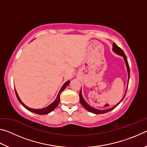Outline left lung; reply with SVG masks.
<instances>
[{
  "label": "left lung",
  "instance_id": "left-lung-1",
  "mask_svg": "<svg viewBox=\"0 0 147 147\" xmlns=\"http://www.w3.org/2000/svg\"><path fill=\"white\" fill-rule=\"evenodd\" d=\"M113 51L115 53L117 54H119V55H120V56L123 57V58L124 59V61H125V63H126V68H127V71H128V81H129V78H130V67H129V65H128V63L127 58H126V56L125 54H124V52L123 51V50H122L120 48V47H119L115 43H113ZM127 88H128V87H127ZM126 91H127V89H126ZM126 93H125V94H124V95L123 96V98H122L121 100L119 101V102L118 104H117L116 105L113 106L112 108H108V109H98L94 108L92 106H91L90 105H89V104L86 102V100H84V98H83L81 91H80V94H79L80 102V104H82V105L84 106V108L86 109L88 111H90V112L95 113V114H102V113H105L108 112V111H111L112 109L115 108L116 106H117L119 104V103H120L123 100V98H124V96H125V95H126Z\"/></svg>",
  "mask_w": 147,
  "mask_h": 147
}]
</instances>
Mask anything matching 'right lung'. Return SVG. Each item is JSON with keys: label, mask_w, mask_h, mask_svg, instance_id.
Here are the masks:
<instances>
[{"label": "right lung", "mask_w": 147, "mask_h": 147, "mask_svg": "<svg viewBox=\"0 0 147 147\" xmlns=\"http://www.w3.org/2000/svg\"><path fill=\"white\" fill-rule=\"evenodd\" d=\"M69 83H70V81H69V80L67 81L66 82L63 84V86L61 87L60 91H59V93L58 94V95H57V97L55 99V100H54L53 103L50 104V105H49L48 106H47V107H45V108H42V109H34V108H29V107L26 106L25 104H24L23 102L21 101V99H20L18 94H17V91H16V89H15V91H16L17 98V99H18V100L19 101V102L21 103L22 105H23L26 109H28V111H31V112L39 114V115H45V114H48L49 113H51V111H53L54 109H55L57 106H58V105L59 103V101H60V94H61V92L66 88V87L69 85Z\"/></svg>", "instance_id": "obj_1"}]
</instances>
